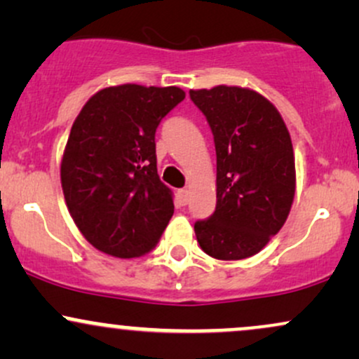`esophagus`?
<instances>
[{"mask_svg":"<svg viewBox=\"0 0 359 359\" xmlns=\"http://www.w3.org/2000/svg\"><path fill=\"white\" fill-rule=\"evenodd\" d=\"M177 197H179L180 205H187V203H189V191H187V189H180V191L177 192Z\"/></svg>","mask_w":359,"mask_h":359,"instance_id":"1","label":"esophagus"}]
</instances>
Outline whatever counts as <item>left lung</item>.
<instances>
[{"instance_id":"8db88e82","label":"left lung","mask_w":359,"mask_h":359,"mask_svg":"<svg viewBox=\"0 0 359 359\" xmlns=\"http://www.w3.org/2000/svg\"><path fill=\"white\" fill-rule=\"evenodd\" d=\"M216 147V209L194 224L209 257L257 255L280 231L295 194L294 148L269 100L243 88L189 90Z\"/></svg>"}]
</instances>
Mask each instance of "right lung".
Here are the masks:
<instances>
[{"mask_svg": "<svg viewBox=\"0 0 359 359\" xmlns=\"http://www.w3.org/2000/svg\"><path fill=\"white\" fill-rule=\"evenodd\" d=\"M184 97L179 88H106L74 121L62 189L79 231L102 253L142 257L165 231L174 201L156 174L155 131Z\"/></svg>", "mask_w": 359, "mask_h": 359, "instance_id": "right-lung-1", "label": "right lung"}]
</instances>
